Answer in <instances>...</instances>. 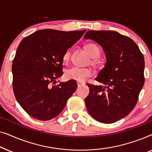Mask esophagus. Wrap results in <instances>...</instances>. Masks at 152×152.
Returning <instances> with one entry per match:
<instances>
[{"label":"esophagus","mask_w":152,"mask_h":152,"mask_svg":"<svg viewBox=\"0 0 152 152\" xmlns=\"http://www.w3.org/2000/svg\"><path fill=\"white\" fill-rule=\"evenodd\" d=\"M77 84L78 87H80L81 86H82V85H83V83L80 82H77Z\"/></svg>","instance_id":"obj_1"}]
</instances>
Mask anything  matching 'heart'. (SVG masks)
<instances>
[{"instance_id": "obj_1", "label": "heart", "mask_w": 152, "mask_h": 152, "mask_svg": "<svg viewBox=\"0 0 152 152\" xmlns=\"http://www.w3.org/2000/svg\"><path fill=\"white\" fill-rule=\"evenodd\" d=\"M84 49L87 54L92 58L91 60V65L93 67L97 68L98 66V61L97 58L100 55V50L96 44L93 43H89L85 45ZM70 51L68 50L65 52L63 55V61L64 63H67L70 59ZM92 70L89 68H82L74 67L68 69L65 73V77L68 80H76L80 82H84L87 78L92 76Z\"/></svg>"}]
</instances>
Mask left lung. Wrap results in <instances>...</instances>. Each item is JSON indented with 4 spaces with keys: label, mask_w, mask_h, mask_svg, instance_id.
Returning <instances> with one entry per match:
<instances>
[{
    "label": "left lung",
    "mask_w": 152,
    "mask_h": 152,
    "mask_svg": "<svg viewBox=\"0 0 152 152\" xmlns=\"http://www.w3.org/2000/svg\"><path fill=\"white\" fill-rule=\"evenodd\" d=\"M85 39L101 45L107 58L104 68L90 84L85 99L87 111L95 120L111 124L126 117L134 109L145 83V59L136 43L115 31L89 30Z\"/></svg>",
    "instance_id": "left-lung-1"
}]
</instances>
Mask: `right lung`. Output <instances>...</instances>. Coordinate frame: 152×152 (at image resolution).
I'll list each match as a JSON object with an SVG mask.
<instances>
[{
    "instance_id": "obj_1",
    "label": "right lung",
    "mask_w": 152,
    "mask_h": 152,
    "mask_svg": "<svg viewBox=\"0 0 152 152\" xmlns=\"http://www.w3.org/2000/svg\"><path fill=\"white\" fill-rule=\"evenodd\" d=\"M81 31L44 29L25 37L12 64L13 90L24 111L39 120L55 118L77 88L69 80L55 85L63 75V55L83 36Z\"/></svg>"
}]
</instances>
